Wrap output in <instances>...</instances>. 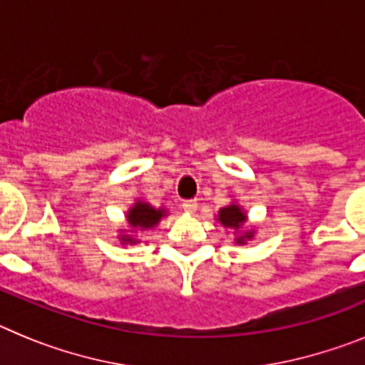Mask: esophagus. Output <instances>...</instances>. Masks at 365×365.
Listing matches in <instances>:
<instances>
[{
    "label": "esophagus",
    "instance_id": "obj_1",
    "mask_svg": "<svg viewBox=\"0 0 365 365\" xmlns=\"http://www.w3.org/2000/svg\"><path fill=\"white\" fill-rule=\"evenodd\" d=\"M182 207H183V211H185V213H195L196 207H198V202H196V200H185L182 204Z\"/></svg>",
    "mask_w": 365,
    "mask_h": 365
}]
</instances>
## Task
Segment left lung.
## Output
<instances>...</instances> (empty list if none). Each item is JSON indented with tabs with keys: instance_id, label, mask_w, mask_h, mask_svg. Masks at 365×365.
Returning <instances> with one entry per match:
<instances>
[{
	"instance_id": "1",
	"label": "left lung",
	"mask_w": 365,
	"mask_h": 365,
	"mask_svg": "<svg viewBox=\"0 0 365 365\" xmlns=\"http://www.w3.org/2000/svg\"><path fill=\"white\" fill-rule=\"evenodd\" d=\"M246 220V215L240 211L239 205L235 204H231L227 205V207H222L220 209V213H218V222H220L222 226H226V227H240V224ZM253 233H244L242 237H239L237 239V242L239 244H244V240L246 239H252Z\"/></svg>"
}]
</instances>
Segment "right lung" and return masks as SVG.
I'll use <instances>...</instances> for the list:
<instances>
[{
    "mask_svg": "<svg viewBox=\"0 0 365 365\" xmlns=\"http://www.w3.org/2000/svg\"><path fill=\"white\" fill-rule=\"evenodd\" d=\"M163 215H165V209L152 207V205L147 204V202H138L134 207L130 209L126 218H128V224L132 230H148V227L156 226ZM121 240L123 242H130V244L138 242L132 235H123Z\"/></svg>",
    "mask_w": 365,
    "mask_h": 365,
    "instance_id": "obj_1",
    "label": "right lung"
}]
</instances>
